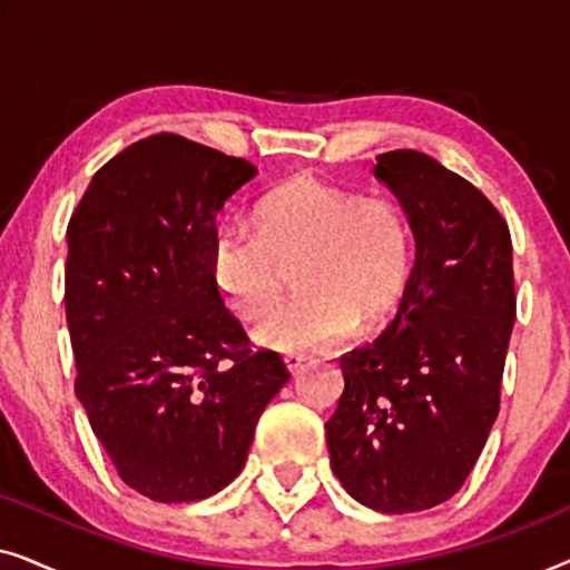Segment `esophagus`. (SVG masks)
I'll return each instance as SVG.
<instances>
[{"label":"esophagus","instance_id":"34e87169","mask_svg":"<svg viewBox=\"0 0 570 570\" xmlns=\"http://www.w3.org/2000/svg\"><path fill=\"white\" fill-rule=\"evenodd\" d=\"M283 363H285V368H287V371H291V373H295V371H298V368H301V365H303V363H306V357H303V355H298V353H287V355L283 357Z\"/></svg>","mask_w":570,"mask_h":570}]
</instances>
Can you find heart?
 Returning <instances> with one entry per match:
<instances>
[{"label":"heart","instance_id":"obj_1","mask_svg":"<svg viewBox=\"0 0 570 570\" xmlns=\"http://www.w3.org/2000/svg\"><path fill=\"white\" fill-rule=\"evenodd\" d=\"M259 225L225 220L209 240V269L233 311L259 318L295 267L298 293L256 326L275 350H322L396 314L410 279V240L396 209L314 176L272 191Z\"/></svg>","mask_w":570,"mask_h":570}]
</instances>
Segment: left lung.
Returning <instances> with one entry per match:
<instances>
[{"mask_svg":"<svg viewBox=\"0 0 570 570\" xmlns=\"http://www.w3.org/2000/svg\"><path fill=\"white\" fill-rule=\"evenodd\" d=\"M373 176L407 217L415 267L389 330L340 357L345 392L326 446L357 503L410 513L464 485L498 417L517 318L511 233L431 155L384 153Z\"/></svg>","mask_w":570,"mask_h":570,"instance_id":"1","label":"left lung"}]
</instances>
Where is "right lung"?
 <instances>
[{"mask_svg":"<svg viewBox=\"0 0 570 570\" xmlns=\"http://www.w3.org/2000/svg\"><path fill=\"white\" fill-rule=\"evenodd\" d=\"M254 176L244 158L155 135L108 160L69 220L75 394L119 478L153 501L236 480L291 379L277 353H252L209 269L215 217Z\"/></svg>","mask_w":570,"mask_h":570,"instance_id":"obj_1","label":"right lung"}]
</instances>
